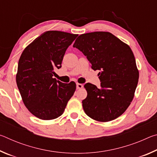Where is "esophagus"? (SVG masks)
I'll return each instance as SVG.
<instances>
[{"label":"esophagus","instance_id":"obj_1","mask_svg":"<svg viewBox=\"0 0 157 157\" xmlns=\"http://www.w3.org/2000/svg\"><path fill=\"white\" fill-rule=\"evenodd\" d=\"M76 86H77V89H81L83 88L84 86H83V84H82L77 83Z\"/></svg>","mask_w":157,"mask_h":157}]
</instances>
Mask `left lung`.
<instances>
[{"mask_svg":"<svg viewBox=\"0 0 157 157\" xmlns=\"http://www.w3.org/2000/svg\"><path fill=\"white\" fill-rule=\"evenodd\" d=\"M73 47L86 56L98 73L101 88L87 83V96L82 100L84 112L99 122H109L121 116L131 104L139 73L132 49L108 32L79 35Z\"/></svg>","mask_w":157,"mask_h":157,"instance_id":"8db88e82","label":"left lung"}]
</instances>
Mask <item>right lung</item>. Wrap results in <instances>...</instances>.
<instances>
[{
  "label": "right lung",
  "instance_id": "obj_1",
  "mask_svg": "<svg viewBox=\"0 0 157 157\" xmlns=\"http://www.w3.org/2000/svg\"><path fill=\"white\" fill-rule=\"evenodd\" d=\"M78 36L62 31L45 32L21 55L16 75L18 89L26 108L39 119L49 121L62 115L75 91V82L64 84L52 76Z\"/></svg>",
  "mask_w": 157,
  "mask_h": 157
}]
</instances>
